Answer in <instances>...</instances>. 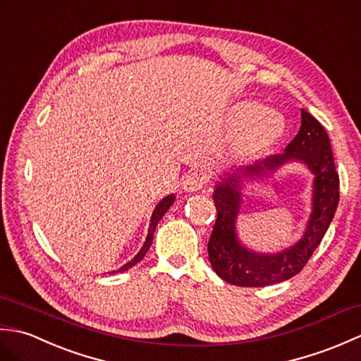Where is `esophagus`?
Instances as JSON below:
<instances>
[{
	"label": "esophagus",
	"mask_w": 361,
	"mask_h": 361,
	"mask_svg": "<svg viewBox=\"0 0 361 361\" xmlns=\"http://www.w3.org/2000/svg\"><path fill=\"white\" fill-rule=\"evenodd\" d=\"M207 176L201 171H191L187 176H183L182 179V188L188 191V193H193V191L201 190L207 185Z\"/></svg>",
	"instance_id": "obj_1"
}]
</instances>
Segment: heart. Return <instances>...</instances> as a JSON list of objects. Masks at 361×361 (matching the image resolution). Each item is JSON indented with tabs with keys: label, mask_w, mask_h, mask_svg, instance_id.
Listing matches in <instances>:
<instances>
[{
	"label": "heart",
	"mask_w": 361,
	"mask_h": 361,
	"mask_svg": "<svg viewBox=\"0 0 361 361\" xmlns=\"http://www.w3.org/2000/svg\"><path fill=\"white\" fill-rule=\"evenodd\" d=\"M255 110L253 103H244L235 111V122H243L247 118L239 133V145L245 151H261L270 147L283 133V118L278 113L269 108ZM254 114L252 115L251 113ZM251 117L248 118L247 116Z\"/></svg>",
	"instance_id": "obj_1"
}]
</instances>
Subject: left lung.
Returning <instances> with one entry per match:
<instances>
[{"instance_id": "8db88e82", "label": "left lung", "mask_w": 361, "mask_h": 361, "mask_svg": "<svg viewBox=\"0 0 361 361\" xmlns=\"http://www.w3.org/2000/svg\"><path fill=\"white\" fill-rule=\"evenodd\" d=\"M292 158L301 159L316 174L314 212L307 233L298 245L278 255L248 252L237 243L234 233V221L240 203V176L246 178L260 177ZM241 173L230 174L216 185L213 193L216 222L208 239L212 267L224 281L241 287H262L286 281L298 275L306 266L329 228L340 201V178L335 170L329 135L314 116L301 109L300 131L286 147V153L244 166Z\"/></svg>"}]
</instances>
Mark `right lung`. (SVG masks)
<instances>
[{
    "instance_id": "obj_1",
    "label": "right lung",
    "mask_w": 361,
    "mask_h": 361,
    "mask_svg": "<svg viewBox=\"0 0 361 361\" xmlns=\"http://www.w3.org/2000/svg\"><path fill=\"white\" fill-rule=\"evenodd\" d=\"M174 202V195H170V196H166L165 199H162V201H160L159 204H157V207L154 208V212H153V216H151V222H149V230H148V236H147V241H145V244H143V247L140 248V252L134 256V258L130 261V262H126L125 266H122L120 267L118 270H116V271H125V270H128V269H131L133 266H135V264H137L139 261H142L143 259V256L147 255V252H148V248H149V245H151V243H153V235H154V230H156V226H157V222L162 219V216L166 213V210L168 208L171 207V204Z\"/></svg>"
}]
</instances>
